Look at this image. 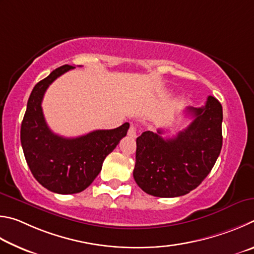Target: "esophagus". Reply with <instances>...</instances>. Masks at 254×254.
Wrapping results in <instances>:
<instances>
[{
  "mask_svg": "<svg viewBox=\"0 0 254 254\" xmlns=\"http://www.w3.org/2000/svg\"><path fill=\"white\" fill-rule=\"evenodd\" d=\"M128 136L132 137V138H136L137 137V129H136V126H134V125H130L129 129H128Z\"/></svg>",
  "mask_w": 254,
  "mask_h": 254,
  "instance_id": "esophagus-1",
  "label": "esophagus"
}]
</instances>
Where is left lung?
I'll return each instance as SVG.
<instances>
[{"label":"left lung","mask_w":254,"mask_h":254,"mask_svg":"<svg viewBox=\"0 0 254 254\" xmlns=\"http://www.w3.org/2000/svg\"><path fill=\"white\" fill-rule=\"evenodd\" d=\"M186 114L192 123L174 138L164 139L162 129L137 137L134 179L145 193L182 196L196 189L214 166L223 139L221 104L208 96L205 106L189 107Z\"/></svg>","instance_id":"left-lung-1"}]
</instances>
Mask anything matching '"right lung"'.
I'll return each mask as SVG.
<instances>
[{
	"instance_id": "1",
	"label": "right lung",
	"mask_w": 254,
	"mask_h": 254,
	"mask_svg": "<svg viewBox=\"0 0 254 254\" xmlns=\"http://www.w3.org/2000/svg\"><path fill=\"white\" fill-rule=\"evenodd\" d=\"M74 66L64 64L35 84L21 125V145L34 179L58 194H75L90 185L101 171L102 163L127 135L129 124L115 129L93 130L87 135L64 138L48 127L42 99L48 87Z\"/></svg>"
}]
</instances>
